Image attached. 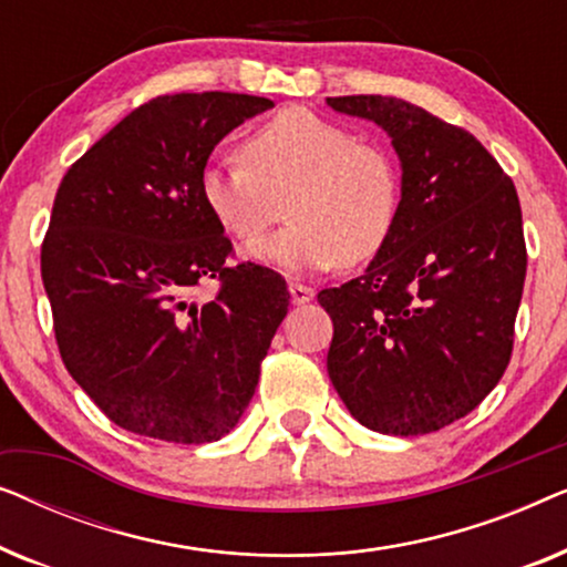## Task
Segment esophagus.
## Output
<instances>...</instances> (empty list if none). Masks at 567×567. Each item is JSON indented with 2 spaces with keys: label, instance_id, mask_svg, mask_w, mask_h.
<instances>
[{
  "label": "esophagus",
  "instance_id": "obj_1",
  "mask_svg": "<svg viewBox=\"0 0 567 567\" xmlns=\"http://www.w3.org/2000/svg\"><path fill=\"white\" fill-rule=\"evenodd\" d=\"M289 293L293 305H307V301L315 297V289H309L305 284H289Z\"/></svg>",
  "mask_w": 567,
  "mask_h": 567
}]
</instances>
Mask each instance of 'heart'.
Masks as SVG:
<instances>
[{"instance_id": "obj_1", "label": "heart", "mask_w": 567, "mask_h": 567, "mask_svg": "<svg viewBox=\"0 0 567 567\" xmlns=\"http://www.w3.org/2000/svg\"><path fill=\"white\" fill-rule=\"evenodd\" d=\"M238 159L208 162L198 175L206 212L239 243L278 219L289 224L247 247L252 260L305 276L338 262L359 266L390 243L402 181L384 146L309 107H284L247 131Z\"/></svg>"}]
</instances>
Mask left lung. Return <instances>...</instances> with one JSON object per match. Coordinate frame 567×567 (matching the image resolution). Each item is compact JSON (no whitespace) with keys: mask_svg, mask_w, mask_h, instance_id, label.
<instances>
[{"mask_svg":"<svg viewBox=\"0 0 567 567\" xmlns=\"http://www.w3.org/2000/svg\"><path fill=\"white\" fill-rule=\"evenodd\" d=\"M328 105L382 126L402 165L390 243L367 274L317 293L332 320L330 382L371 431H441L491 394L514 351L526 276L514 181L470 131L405 100Z\"/></svg>","mask_w":567,"mask_h":567,"instance_id":"left-lung-1","label":"left lung"}]
</instances>
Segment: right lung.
<instances>
[{
    "mask_svg": "<svg viewBox=\"0 0 567 567\" xmlns=\"http://www.w3.org/2000/svg\"><path fill=\"white\" fill-rule=\"evenodd\" d=\"M268 107L239 92L154 97L92 144L53 198L41 276L61 361L138 436H227L289 312L281 276L229 262L231 239L198 193L214 146ZM208 280L220 289L196 302Z\"/></svg>",
    "mask_w": 567,
    "mask_h": 567,
    "instance_id": "right-lung-1",
    "label": "right lung"
}]
</instances>
